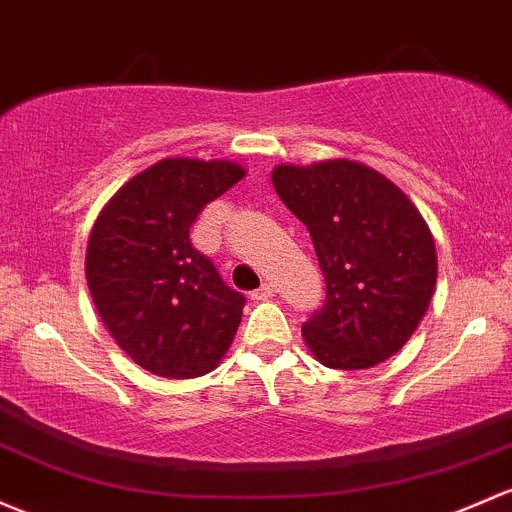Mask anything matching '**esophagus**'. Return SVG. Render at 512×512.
I'll use <instances>...</instances> for the list:
<instances>
[{"instance_id": "34e87169", "label": "esophagus", "mask_w": 512, "mask_h": 512, "mask_svg": "<svg viewBox=\"0 0 512 512\" xmlns=\"http://www.w3.org/2000/svg\"><path fill=\"white\" fill-rule=\"evenodd\" d=\"M250 297L255 299V301H267V299H272V297H274V284H272V282H265L260 289H255V292H252Z\"/></svg>"}]
</instances>
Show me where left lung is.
Masks as SVG:
<instances>
[{
    "label": "left lung",
    "mask_w": 512,
    "mask_h": 512,
    "mask_svg": "<svg viewBox=\"0 0 512 512\" xmlns=\"http://www.w3.org/2000/svg\"><path fill=\"white\" fill-rule=\"evenodd\" d=\"M284 206L309 230L326 299L301 326L321 365L363 370L410 341L437 284V247L422 213L370 166L328 159L274 166Z\"/></svg>",
    "instance_id": "1"
}]
</instances>
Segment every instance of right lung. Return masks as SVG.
<instances>
[{
    "label": "right lung",
    "mask_w": 512,
    "mask_h": 512,
    "mask_svg": "<svg viewBox=\"0 0 512 512\" xmlns=\"http://www.w3.org/2000/svg\"><path fill=\"white\" fill-rule=\"evenodd\" d=\"M245 176L235 161L161 159L102 208L85 277L102 324L139 368L201 378L233 343L245 297L220 279L188 230Z\"/></svg>",
    "instance_id": "add662e5"
}]
</instances>
